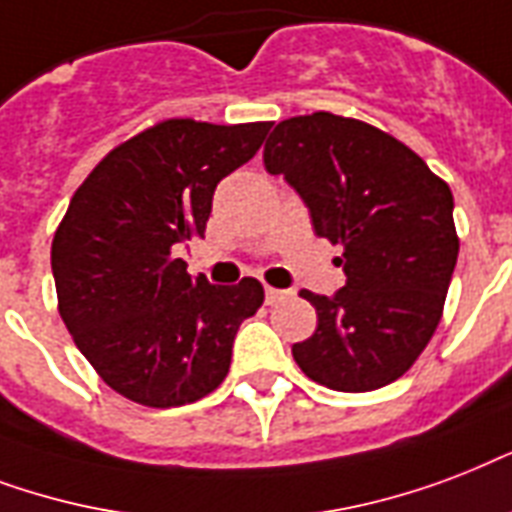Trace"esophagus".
Returning a JSON list of instances; mask_svg holds the SVG:
<instances>
[{
    "instance_id": "34e87169",
    "label": "esophagus",
    "mask_w": 512,
    "mask_h": 512,
    "mask_svg": "<svg viewBox=\"0 0 512 512\" xmlns=\"http://www.w3.org/2000/svg\"><path fill=\"white\" fill-rule=\"evenodd\" d=\"M285 299V291L280 288H267V304H277V301Z\"/></svg>"
}]
</instances>
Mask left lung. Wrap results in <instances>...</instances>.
Wrapping results in <instances>:
<instances>
[{
	"mask_svg": "<svg viewBox=\"0 0 512 512\" xmlns=\"http://www.w3.org/2000/svg\"><path fill=\"white\" fill-rule=\"evenodd\" d=\"M264 165L301 194L318 237L344 248L342 291L299 293L318 328L293 344V360L339 392L400 379L441 323L457 264L449 184L390 133L331 112L277 122Z\"/></svg>",
	"mask_w": 512,
	"mask_h": 512,
	"instance_id": "left-lung-1",
	"label": "left lung"
}]
</instances>
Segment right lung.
I'll use <instances>...</instances> for the list:
<instances>
[{
  "label": "right lung",
  "instance_id": "1",
  "mask_svg": "<svg viewBox=\"0 0 512 512\" xmlns=\"http://www.w3.org/2000/svg\"><path fill=\"white\" fill-rule=\"evenodd\" d=\"M272 122L162 120L114 146L55 229L58 312L114 392L149 408L205 398L229 374L259 280L211 285L173 245L205 235L216 184L259 152Z\"/></svg>",
  "mask_w": 512,
  "mask_h": 512
}]
</instances>
